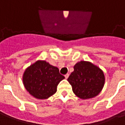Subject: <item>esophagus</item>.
Returning a JSON list of instances; mask_svg holds the SVG:
<instances>
[{
  "instance_id": "obj_1",
  "label": "esophagus",
  "mask_w": 125,
  "mask_h": 125,
  "mask_svg": "<svg viewBox=\"0 0 125 125\" xmlns=\"http://www.w3.org/2000/svg\"><path fill=\"white\" fill-rule=\"evenodd\" d=\"M69 75H70L69 73H66V74H65V78H66V79L68 78V77H69Z\"/></svg>"
}]
</instances>
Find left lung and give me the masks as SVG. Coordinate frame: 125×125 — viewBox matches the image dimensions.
Returning a JSON list of instances; mask_svg holds the SVG:
<instances>
[{
	"instance_id": "obj_1",
	"label": "left lung",
	"mask_w": 125,
	"mask_h": 125,
	"mask_svg": "<svg viewBox=\"0 0 125 125\" xmlns=\"http://www.w3.org/2000/svg\"><path fill=\"white\" fill-rule=\"evenodd\" d=\"M68 78L74 94L82 99L92 98L98 95L104 87L105 78L101 69L90 62L81 61L73 66Z\"/></svg>"
}]
</instances>
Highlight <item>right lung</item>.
Returning a JSON list of instances; mask_svg holds the SVG:
<instances>
[{
  "instance_id": "obj_1",
  "label": "right lung",
  "mask_w": 125,
  "mask_h": 125,
  "mask_svg": "<svg viewBox=\"0 0 125 125\" xmlns=\"http://www.w3.org/2000/svg\"><path fill=\"white\" fill-rule=\"evenodd\" d=\"M64 78L57 67L38 60L26 69L23 82L31 96L37 99H47L56 92L57 85Z\"/></svg>"
}]
</instances>
